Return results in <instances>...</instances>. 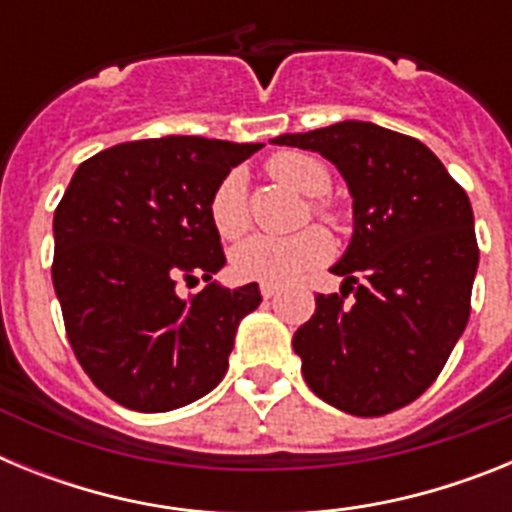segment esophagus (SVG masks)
I'll return each instance as SVG.
<instances>
[{
	"instance_id": "34e87169",
	"label": "esophagus",
	"mask_w": 512,
	"mask_h": 512,
	"mask_svg": "<svg viewBox=\"0 0 512 512\" xmlns=\"http://www.w3.org/2000/svg\"><path fill=\"white\" fill-rule=\"evenodd\" d=\"M277 292H279V287H277V284H261V297H264V300H271V297H274V295H277Z\"/></svg>"
}]
</instances>
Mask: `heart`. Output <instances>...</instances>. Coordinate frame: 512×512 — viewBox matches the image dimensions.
I'll return each mask as SVG.
<instances>
[{
    "instance_id": "heart-1",
    "label": "heart",
    "mask_w": 512,
    "mask_h": 512,
    "mask_svg": "<svg viewBox=\"0 0 512 512\" xmlns=\"http://www.w3.org/2000/svg\"><path fill=\"white\" fill-rule=\"evenodd\" d=\"M269 174L289 184L305 197H320L330 189V171L323 161L300 151H284L269 158ZM312 212L328 223L336 220L325 202H312ZM210 220L225 241H238L251 225L248 215L246 171L233 169L223 176L210 197ZM333 243L320 228H307L295 235H253L246 243L235 246L230 253V266L241 279L261 284H289L305 277L310 269L330 259Z\"/></svg>"
}]
</instances>
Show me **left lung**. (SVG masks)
I'll return each mask as SVG.
<instances>
[{
    "label": "left lung",
    "mask_w": 512,
    "mask_h": 512,
    "mask_svg": "<svg viewBox=\"0 0 512 512\" xmlns=\"http://www.w3.org/2000/svg\"><path fill=\"white\" fill-rule=\"evenodd\" d=\"M271 143L328 158L354 200V235L330 266L341 295L315 297V315L292 338L307 387L361 418L405 408L436 382L467 328L479 264L467 192L431 148L374 122Z\"/></svg>",
    "instance_id": "left-lung-1"
}]
</instances>
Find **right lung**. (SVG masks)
I'll return each instance as SVG.
<instances>
[{
    "label": "right lung",
    "instance_id": "1",
    "mask_svg": "<svg viewBox=\"0 0 512 512\" xmlns=\"http://www.w3.org/2000/svg\"><path fill=\"white\" fill-rule=\"evenodd\" d=\"M264 143L197 135L133 140L76 169L53 215V287L76 359L140 413L184 408L228 372L259 284L212 282L225 266L210 197ZM208 284L182 298L179 281Z\"/></svg>",
    "mask_w": 512,
    "mask_h": 512
}]
</instances>
